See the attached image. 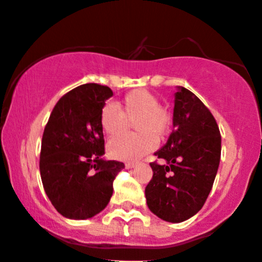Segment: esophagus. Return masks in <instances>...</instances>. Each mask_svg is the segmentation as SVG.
Listing matches in <instances>:
<instances>
[{"instance_id":"esophagus-1","label":"esophagus","mask_w":262,"mask_h":262,"mask_svg":"<svg viewBox=\"0 0 262 262\" xmlns=\"http://www.w3.org/2000/svg\"><path fill=\"white\" fill-rule=\"evenodd\" d=\"M137 166L136 162H126L125 163V167L126 168H134Z\"/></svg>"}]
</instances>
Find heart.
I'll return each mask as SVG.
<instances>
[{
    "instance_id": "1",
    "label": "heart",
    "mask_w": 262,
    "mask_h": 262,
    "mask_svg": "<svg viewBox=\"0 0 262 262\" xmlns=\"http://www.w3.org/2000/svg\"><path fill=\"white\" fill-rule=\"evenodd\" d=\"M134 123L138 133L114 139L107 146L113 158L134 161L147 155L157 146V137H165L170 129L171 119L155 95L146 90L129 92L121 101V110L107 104L100 113V125L109 138L121 136L128 128V121Z\"/></svg>"
}]
</instances>
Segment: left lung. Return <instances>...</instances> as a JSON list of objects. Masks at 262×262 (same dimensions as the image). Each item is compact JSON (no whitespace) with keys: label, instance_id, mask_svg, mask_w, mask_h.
Instances as JSON below:
<instances>
[{"label":"left lung","instance_id":"1","mask_svg":"<svg viewBox=\"0 0 262 262\" xmlns=\"http://www.w3.org/2000/svg\"><path fill=\"white\" fill-rule=\"evenodd\" d=\"M173 130L149 163L152 180L146 187L149 210L158 218L180 223L204 205L221 161V133L208 107L187 89L178 86Z\"/></svg>","mask_w":262,"mask_h":262}]
</instances>
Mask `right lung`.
Segmentation results:
<instances>
[{
  "instance_id": "right-lung-1",
  "label": "right lung",
  "mask_w": 262,
  "mask_h": 262,
  "mask_svg": "<svg viewBox=\"0 0 262 262\" xmlns=\"http://www.w3.org/2000/svg\"><path fill=\"white\" fill-rule=\"evenodd\" d=\"M113 96L107 86L86 83L60 97L41 139L40 176L58 213L89 219L106 208L115 176L124 168L107 161L100 113Z\"/></svg>"
}]
</instances>
